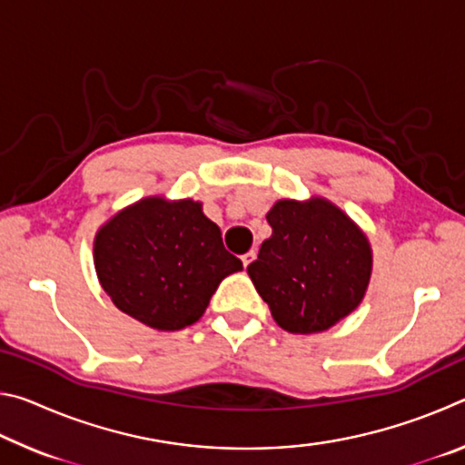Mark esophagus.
<instances>
[{
  "label": "esophagus",
  "mask_w": 465,
  "mask_h": 465,
  "mask_svg": "<svg viewBox=\"0 0 465 465\" xmlns=\"http://www.w3.org/2000/svg\"><path fill=\"white\" fill-rule=\"evenodd\" d=\"M256 261V252L254 250H250V252H246V254L242 256V264H243V269H248V266Z\"/></svg>",
  "instance_id": "obj_1"
}]
</instances>
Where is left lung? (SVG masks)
I'll use <instances>...</instances> for the list:
<instances>
[{"mask_svg": "<svg viewBox=\"0 0 465 465\" xmlns=\"http://www.w3.org/2000/svg\"><path fill=\"white\" fill-rule=\"evenodd\" d=\"M272 227L248 266L272 320L291 334H316L355 312L367 293L373 250L367 233L324 196L281 199Z\"/></svg>", "mask_w": 465, "mask_h": 465, "instance_id": "1", "label": "left lung"}]
</instances>
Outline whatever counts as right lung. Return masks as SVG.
I'll use <instances>...</instances> for the list:
<instances>
[{
	"label": "right lung",
	"instance_id": "1",
	"mask_svg": "<svg viewBox=\"0 0 465 465\" xmlns=\"http://www.w3.org/2000/svg\"><path fill=\"white\" fill-rule=\"evenodd\" d=\"M94 269L123 313L162 332L199 322L219 282L242 271L203 203L143 196L102 223Z\"/></svg>",
	"mask_w": 465,
	"mask_h": 465
}]
</instances>
